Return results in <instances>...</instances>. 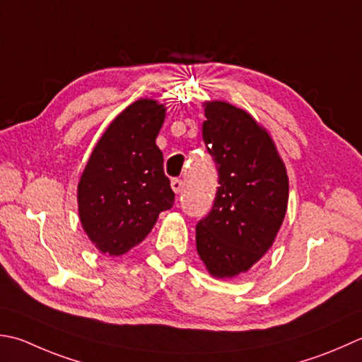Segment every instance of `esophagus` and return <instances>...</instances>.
Segmentation results:
<instances>
[{
	"label": "esophagus",
	"instance_id": "34e87169",
	"mask_svg": "<svg viewBox=\"0 0 362 362\" xmlns=\"http://www.w3.org/2000/svg\"><path fill=\"white\" fill-rule=\"evenodd\" d=\"M171 187H173V189L175 191V193L179 194L180 191H182V188H183V182L180 179H173L171 180Z\"/></svg>",
	"mask_w": 362,
	"mask_h": 362
}]
</instances>
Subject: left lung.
<instances>
[{
	"mask_svg": "<svg viewBox=\"0 0 362 362\" xmlns=\"http://www.w3.org/2000/svg\"><path fill=\"white\" fill-rule=\"evenodd\" d=\"M202 139L215 161L211 210L196 224V247L216 278H233L274 242L288 201V179L268 133L226 102L205 106Z\"/></svg>",
	"mask_w": 362,
	"mask_h": 362,
	"instance_id": "obj_1",
	"label": "left lung"
}]
</instances>
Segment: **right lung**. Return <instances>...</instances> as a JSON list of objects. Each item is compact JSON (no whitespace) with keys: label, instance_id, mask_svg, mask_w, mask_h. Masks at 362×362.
Masks as SVG:
<instances>
[{"label":"right lung","instance_id":"1","mask_svg":"<svg viewBox=\"0 0 362 362\" xmlns=\"http://www.w3.org/2000/svg\"><path fill=\"white\" fill-rule=\"evenodd\" d=\"M165 108L138 100L112 120L98 141L78 185L83 229L110 256L143 242L161 211L174 205L171 182L155 144Z\"/></svg>","mask_w":362,"mask_h":362}]
</instances>
